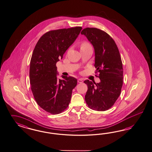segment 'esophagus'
<instances>
[{"label":"esophagus","mask_w":152,"mask_h":152,"mask_svg":"<svg viewBox=\"0 0 152 152\" xmlns=\"http://www.w3.org/2000/svg\"><path fill=\"white\" fill-rule=\"evenodd\" d=\"M77 82H78V83H83V79H81V78H80V79H78V80H77Z\"/></svg>","instance_id":"1"}]
</instances>
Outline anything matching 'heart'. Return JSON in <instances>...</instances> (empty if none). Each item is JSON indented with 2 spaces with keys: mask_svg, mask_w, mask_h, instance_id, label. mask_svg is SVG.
<instances>
[{
  "mask_svg": "<svg viewBox=\"0 0 152 152\" xmlns=\"http://www.w3.org/2000/svg\"><path fill=\"white\" fill-rule=\"evenodd\" d=\"M89 46H91V45L90 43H88L87 42H83L81 44V49L87 47H89Z\"/></svg>",
  "mask_w": 152,
  "mask_h": 152,
  "instance_id": "heart-1",
  "label": "heart"
}]
</instances>
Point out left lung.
I'll return each instance as SVG.
<instances>
[{
    "label": "left lung",
    "instance_id": "1",
    "mask_svg": "<svg viewBox=\"0 0 152 152\" xmlns=\"http://www.w3.org/2000/svg\"><path fill=\"white\" fill-rule=\"evenodd\" d=\"M95 50L96 73L99 83L85 80L88 91L85 99L92 110L105 111L114 105L120 95L123 83V64L115 41L107 33L96 28H86L81 32Z\"/></svg>",
    "mask_w": 152,
    "mask_h": 152
}]
</instances>
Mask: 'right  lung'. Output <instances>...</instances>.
<instances>
[{"instance_id": "add662e5", "label": "right lung", "mask_w": 152, "mask_h": 152, "mask_svg": "<svg viewBox=\"0 0 152 152\" xmlns=\"http://www.w3.org/2000/svg\"><path fill=\"white\" fill-rule=\"evenodd\" d=\"M81 27L52 30L45 33L34 47L30 62L31 90L37 104L44 110L58 114L67 109L77 79L57 78L56 63L76 40Z\"/></svg>"}]
</instances>
